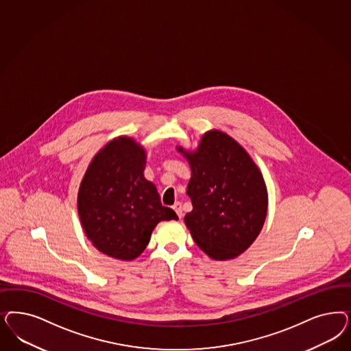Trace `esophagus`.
I'll return each instance as SVG.
<instances>
[{"label": "esophagus", "instance_id": "34e87169", "mask_svg": "<svg viewBox=\"0 0 351 351\" xmlns=\"http://www.w3.org/2000/svg\"><path fill=\"white\" fill-rule=\"evenodd\" d=\"M173 210L177 213V215L180 217V218H182V215H183V212H182V203H176L174 205H173Z\"/></svg>", "mask_w": 351, "mask_h": 351}]
</instances>
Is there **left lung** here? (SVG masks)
<instances>
[{"instance_id": "obj_1", "label": "left lung", "mask_w": 351, "mask_h": 351, "mask_svg": "<svg viewBox=\"0 0 351 351\" xmlns=\"http://www.w3.org/2000/svg\"><path fill=\"white\" fill-rule=\"evenodd\" d=\"M191 167L187 195L193 210L184 215L197 247L213 260H231L249 248L263 226L267 191L260 169L245 149L218 130L204 134Z\"/></svg>"}]
</instances>
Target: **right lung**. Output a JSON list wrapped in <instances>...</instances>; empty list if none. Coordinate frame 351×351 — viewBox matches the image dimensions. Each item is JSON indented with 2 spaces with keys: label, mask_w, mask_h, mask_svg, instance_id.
<instances>
[{
  "label": "right lung",
  "mask_w": 351,
  "mask_h": 351,
  "mask_svg": "<svg viewBox=\"0 0 351 351\" xmlns=\"http://www.w3.org/2000/svg\"><path fill=\"white\" fill-rule=\"evenodd\" d=\"M145 165V149L120 136L94 156L80 186L77 209L86 237L117 260H134L160 221L178 219L160 203L155 184L143 176Z\"/></svg>",
  "instance_id": "right-lung-1"
}]
</instances>
